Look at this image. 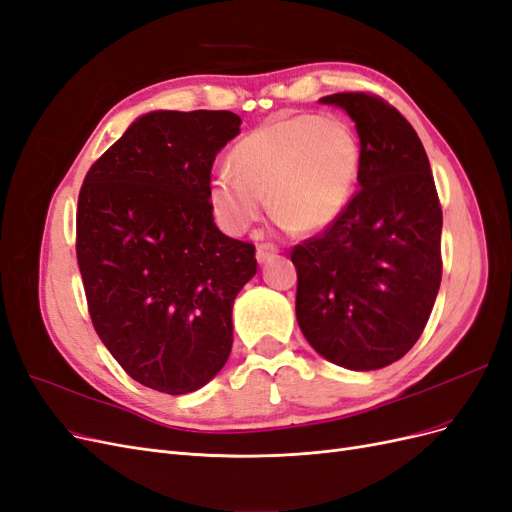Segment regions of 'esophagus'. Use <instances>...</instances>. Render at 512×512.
I'll use <instances>...</instances> for the list:
<instances>
[{
	"instance_id": "obj_1",
	"label": "esophagus",
	"mask_w": 512,
	"mask_h": 512,
	"mask_svg": "<svg viewBox=\"0 0 512 512\" xmlns=\"http://www.w3.org/2000/svg\"><path fill=\"white\" fill-rule=\"evenodd\" d=\"M275 254H277V247L271 245V243H260V245L256 247V258H258V262H267V260L273 258Z\"/></svg>"
}]
</instances>
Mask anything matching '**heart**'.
Wrapping results in <instances>:
<instances>
[{
	"label": "heart",
	"mask_w": 512,
	"mask_h": 512,
	"mask_svg": "<svg viewBox=\"0 0 512 512\" xmlns=\"http://www.w3.org/2000/svg\"><path fill=\"white\" fill-rule=\"evenodd\" d=\"M230 168L211 181V205L222 226L245 232L267 207L294 235L331 226L354 192L361 145L333 115L277 117L230 151Z\"/></svg>",
	"instance_id": "obj_1"
}]
</instances>
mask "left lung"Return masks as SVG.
Segmentation results:
<instances>
[{
  "mask_svg": "<svg viewBox=\"0 0 512 512\" xmlns=\"http://www.w3.org/2000/svg\"><path fill=\"white\" fill-rule=\"evenodd\" d=\"M320 102L354 121L361 190L322 235L290 254L297 322L327 361L380 369L416 344L436 303L442 207L421 138L395 106L363 91Z\"/></svg>",
  "mask_w": 512,
  "mask_h": 512,
  "instance_id": "obj_1",
  "label": "left lung"
}]
</instances>
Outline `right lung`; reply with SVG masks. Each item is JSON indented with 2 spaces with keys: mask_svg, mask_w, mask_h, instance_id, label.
<instances>
[{
  "mask_svg": "<svg viewBox=\"0 0 512 512\" xmlns=\"http://www.w3.org/2000/svg\"><path fill=\"white\" fill-rule=\"evenodd\" d=\"M230 111L138 117L89 168L76 260L91 322L126 374L185 395L228 361L232 303L256 275L254 245L213 222L211 166L239 134Z\"/></svg>",
  "mask_w": 512,
  "mask_h": 512,
  "instance_id": "1",
  "label": "right lung"
}]
</instances>
